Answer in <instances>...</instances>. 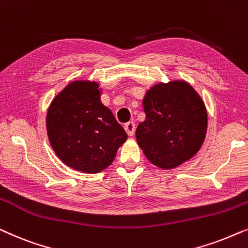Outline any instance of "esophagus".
<instances>
[{"label": "esophagus", "mask_w": 248, "mask_h": 248, "mask_svg": "<svg viewBox=\"0 0 248 248\" xmlns=\"http://www.w3.org/2000/svg\"><path fill=\"white\" fill-rule=\"evenodd\" d=\"M124 130L129 136L134 135L135 130H136V124H135L134 121H129V123L125 124H124Z\"/></svg>", "instance_id": "esophagus-1"}]
</instances>
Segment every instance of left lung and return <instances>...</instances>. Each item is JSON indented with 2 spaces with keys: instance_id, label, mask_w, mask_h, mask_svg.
<instances>
[{
  "instance_id": "1",
  "label": "left lung",
  "mask_w": 248,
  "mask_h": 248,
  "mask_svg": "<svg viewBox=\"0 0 248 248\" xmlns=\"http://www.w3.org/2000/svg\"><path fill=\"white\" fill-rule=\"evenodd\" d=\"M142 104L146 119L138 124L136 138L149 162L169 170L197 154L207 132V110L192 86L182 81L159 83Z\"/></svg>"
}]
</instances>
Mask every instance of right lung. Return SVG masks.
Returning a JSON list of instances; mask_svg holds the SVG:
<instances>
[{
  "label": "right lung",
  "mask_w": 248,
  "mask_h": 248,
  "mask_svg": "<svg viewBox=\"0 0 248 248\" xmlns=\"http://www.w3.org/2000/svg\"><path fill=\"white\" fill-rule=\"evenodd\" d=\"M95 82H72L55 97L47 113V132L66 165L97 173L110 165L127 134L100 101Z\"/></svg>",
  "instance_id": "1"
}]
</instances>
